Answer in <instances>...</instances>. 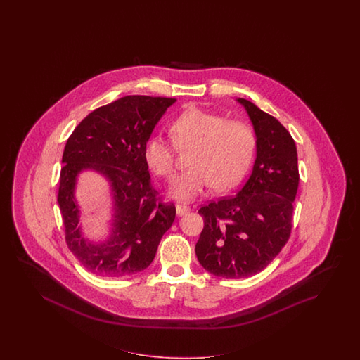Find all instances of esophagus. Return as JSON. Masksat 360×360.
Returning <instances> with one entry per match:
<instances>
[{"instance_id": "1", "label": "esophagus", "mask_w": 360, "mask_h": 360, "mask_svg": "<svg viewBox=\"0 0 360 360\" xmlns=\"http://www.w3.org/2000/svg\"><path fill=\"white\" fill-rule=\"evenodd\" d=\"M176 215L178 217H184L186 214H188L190 211H191V208L188 207V206H186V205H176Z\"/></svg>"}]
</instances>
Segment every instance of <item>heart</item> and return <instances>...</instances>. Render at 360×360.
I'll use <instances>...</instances> for the list:
<instances>
[{"mask_svg": "<svg viewBox=\"0 0 360 360\" xmlns=\"http://www.w3.org/2000/svg\"><path fill=\"white\" fill-rule=\"evenodd\" d=\"M170 133L176 148H193L187 161L190 169L170 187V195L178 200H191L211 185L215 190L236 185L250 169L256 150V136L250 125L196 107L179 115ZM143 154L155 174L173 176V146L162 136H152Z\"/></svg>", "mask_w": 360, "mask_h": 360, "instance_id": "heart-1", "label": "heart"}]
</instances>
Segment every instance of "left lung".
<instances>
[{
	"label": "left lung",
	"mask_w": 360,
	"mask_h": 360,
	"mask_svg": "<svg viewBox=\"0 0 360 360\" xmlns=\"http://www.w3.org/2000/svg\"><path fill=\"white\" fill-rule=\"evenodd\" d=\"M253 125L256 160L239 193L199 208L205 227L196 243L199 264L214 276L244 278L264 268L290 236L298 188L297 148L281 122L238 98Z\"/></svg>",
	"instance_id": "1"
}]
</instances>
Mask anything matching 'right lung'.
Listing matches in <instances>:
<instances>
[{
	"mask_svg": "<svg viewBox=\"0 0 360 360\" xmlns=\"http://www.w3.org/2000/svg\"><path fill=\"white\" fill-rule=\"evenodd\" d=\"M175 98L125 96L95 109L72 131L62 157L58 203L70 251L88 271L124 277L146 269L175 219L174 205L162 203L145 160V143ZM83 171L109 182L112 198L110 233L100 242L84 235L75 191Z\"/></svg>",
	"mask_w": 360,
	"mask_h": 360,
	"instance_id": "obj_1",
	"label": "right lung"
}]
</instances>
